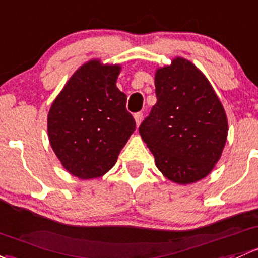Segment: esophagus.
I'll list each match as a JSON object with an SVG mask.
<instances>
[{
	"label": "esophagus",
	"mask_w": 258,
	"mask_h": 258,
	"mask_svg": "<svg viewBox=\"0 0 258 258\" xmlns=\"http://www.w3.org/2000/svg\"><path fill=\"white\" fill-rule=\"evenodd\" d=\"M135 121H136V126L138 127L141 124V122H142V118H143V113L142 112H137L135 113Z\"/></svg>",
	"instance_id": "esophagus-1"
}]
</instances>
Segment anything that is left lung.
I'll list each match as a JSON object with an SVG mask.
<instances>
[{"label": "left lung", "instance_id": "1", "mask_svg": "<svg viewBox=\"0 0 258 258\" xmlns=\"http://www.w3.org/2000/svg\"><path fill=\"white\" fill-rule=\"evenodd\" d=\"M157 104L140 126L159 172L186 185L205 178L220 159L229 123L210 81L188 59L175 56L154 74Z\"/></svg>", "mask_w": 258, "mask_h": 258}]
</instances>
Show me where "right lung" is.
<instances>
[{"instance_id":"1","label":"right lung","mask_w":258,"mask_h":258,"mask_svg":"<svg viewBox=\"0 0 258 258\" xmlns=\"http://www.w3.org/2000/svg\"><path fill=\"white\" fill-rule=\"evenodd\" d=\"M120 64L84 63L67 81L48 112L49 143L74 177H102L136 128L126 94L116 86Z\"/></svg>"}]
</instances>
